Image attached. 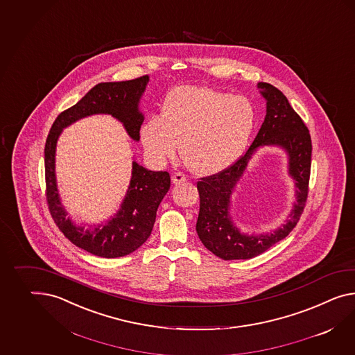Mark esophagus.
<instances>
[{
    "instance_id": "1",
    "label": "esophagus",
    "mask_w": 355,
    "mask_h": 355,
    "mask_svg": "<svg viewBox=\"0 0 355 355\" xmlns=\"http://www.w3.org/2000/svg\"><path fill=\"white\" fill-rule=\"evenodd\" d=\"M171 180H173L175 185H179V184L187 182V178H185V175L182 173H175L173 175V178H171Z\"/></svg>"
}]
</instances>
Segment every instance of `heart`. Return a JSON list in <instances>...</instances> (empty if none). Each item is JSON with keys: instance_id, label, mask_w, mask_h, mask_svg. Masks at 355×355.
I'll return each mask as SVG.
<instances>
[{"instance_id": "b5f03b06", "label": "heart", "mask_w": 355, "mask_h": 355, "mask_svg": "<svg viewBox=\"0 0 355 355\" xmlns=\"http://www.w3.org/2000/svg\"><path fill=\"white\" fill-rule=\"evenodd\" d=\"M256 122L254 104L245 96L203 86H179L167 92L161 119L153 116L141 128L146 153L164 162L179 153L197 175H214L243 153Z\"/></svg>"}]
</instances>
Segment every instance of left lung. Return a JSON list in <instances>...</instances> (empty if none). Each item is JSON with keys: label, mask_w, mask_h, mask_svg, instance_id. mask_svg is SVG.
<instances>
[{"label": "left lung", "mask_w": 355, "mask_h": 355, "mask_svg": "<svg viewBox=\"0 0 355 355\" xmlns=\"http://www.w3.org/2000/svg\"><path fill=\"white\" fill-rule=\"evenodd\" d=\"M266 99V116L252 144L225 170L197 182L200 214L196 230L202 243L223 260H248L263 254L288 236L299 223L309 193L311 137L300 116L293 110L281 90L259 82ZM263 145L282 146L289 153L291 174L297 182V203L288 223L273 234L245 236L232 225L228 215L230 196L254 150Z\"/></svg>", "instance_id": "1"}]
</instances>
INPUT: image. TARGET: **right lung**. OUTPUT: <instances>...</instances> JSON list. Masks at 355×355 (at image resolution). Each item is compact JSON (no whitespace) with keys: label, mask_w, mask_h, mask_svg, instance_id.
Returning <instances> with one entry per match:
<instances>
[{"label":"right lung","mask_w":355,"mask_h":355,"mask_svg":"<svg viewBox=\"0 0 355 355\" xmlns=\"http://www.w3.org/2000/svg\"><path fill=\"white\" fill-rule=\"evenodd\" d=\"M149 81L148 76L122 82H103L81 101L63 110L53 123L45 144L46 202L56 227L73 245L101 257L114 259L131 254L146 242L155 225L157 209L170 189V175L150 171L132 162V176L121 209L105 225L92 230L76 227L67 218L55 179V148L62 130L86 116L107 113L119 119L134 140L140 139L144 117L137 104Z\"/></svg>","instance_id":"1"}]
</instances>
